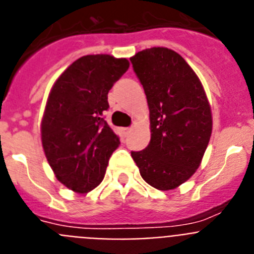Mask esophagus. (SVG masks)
<instances>
[{
  "label": "esophagus",
  "instance_id": "34e87169",
  "mask_svg": "<svg viewBox=\"0 0 254 254\" xmlns=\"http://www.w3.org/2000/svg\"><path fill=\"white\" fill-rule=\"evenodd\" d=\"M122 132H123V136H127V134L131 132V128H129V127H125V128H122Z\"/></svg>",
  "mask_w": 254,
  "mask_h": 254
}]
</instances>
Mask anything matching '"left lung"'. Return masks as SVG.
<instances>
[{
    "instance_id": "8db88e82",
    "label": "left lung",
    "mask_w": 254,
    "mask_h": 254,
    "mask_svg": "<svg viewBox=\"0 0 254 254\" xmlns=\"http://www.w3.org/2000/svg\"><path fill=\"white\" fill-rule=\"evenodd\" d=\"M146 94L151 138L131 152L143 181L159 190L179 187L202 161L212 113L198 76L177 52L154 47L129 58Z\"/></svg>"
}]
</instances>
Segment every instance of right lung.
I'll return each mask as SVG.
<instances>
[{"label": "right lung", "mask_w": 254, "mask_h": 254, "mask_svg": "<svg viewBox=\"0 0 254 254\" xmlns=\"http://www.w3.org/2000/svg\"><path fill=\"white\" fill-rule=\"evenodd\" d=\"M126 58L80 57L56 80L40 123L44 154L56 178L77 193L100 185L120 138L104 121L108 93L128 69Z\"/></svg>", "instance_id": "add662e5"}]
</instances>
